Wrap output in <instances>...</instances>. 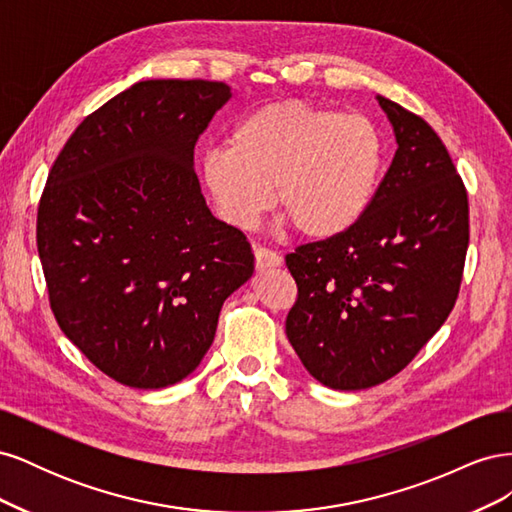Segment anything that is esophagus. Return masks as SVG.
<instances>
[{"label":"esophagus","mask_w":512,"mask_h":512,"mask_svg":"<svg viewBox=\"0 0 512 512\" xmlns=\"http://www.w3.org/2000/svg\"><path fill=\"white\" fill-rule=\"evenodd\" d=\"M254 260H256V269H260V271L271 269V267H280L284 262L280 254L269 250V247H262V245L254 247Z\"/></svg>","instance_id":"34e87169"}]
</instances>
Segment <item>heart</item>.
Returning <instances> with one entry per match:
<instances>
[{
	"instance_id": "heart-1",
	"label": "heart",
	"mask_w": 512,
	"mask_h": 512,
	"mask_svg": "<svg viewBox=\"0 0 512 512\" xmlns=\"http://www.w3.org/2000/svg\"><path fill=\"white\" fill-rule=\"evenodd\" d=\"M382 166L384 141L369 117L284 100L245 115L228 149L205 153L200 179L230 226L252 228L275 196L299 235L331 239L363 218Z\"/></svg>"
}]
</instances>
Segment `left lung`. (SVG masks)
Segmentation results:
<instances>
[{
    "label": "left lung",
    "instance_id": "left-lung-1",
    "mask_svg": "<svg viewBox=\"0 0 512 512\" xmlns=\"http://www.w3.org/2000/svg\"><path fill=\"white\" fill-rule=\"evenodd\" d=\"M395 158L363 218L286 256L297 301L286 335L318 382L361 391L397 376L459 297L470 241L468 192L429 123L378 96Z\"/></svg>",
    "mask_w": 512,
    "mask_h": 512
}]
</instances>
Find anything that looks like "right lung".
Wrapping results in <instances>:
<instances>
[{"label": "right lung", "instance_id": "1", "mask_svg": "<svg viewBox=\"0 0 512 512\" xmlns=\"http://www.w3.org/2000/svg\"><path fill=\"white\" fill-rule=\"evenodd\" d=\"M220 81H141L87 115L49 170L36 241L59 329L132 389L190 376L224 301L254 273L245 235L215 220L194 145L228 102Z\"/></svg>", "mask_w": 512, "mask_h": 512}]
</instances>
